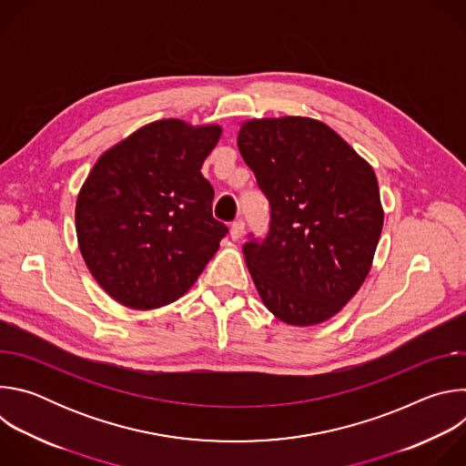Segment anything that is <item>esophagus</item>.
Returning a JSON list of instances; mask_svg holds the SVG:
<instances>
[{
	"instance_id": "34e87169",
	"label": "esophagus",
	"mask_w": 466,
	"mask_h": 466,
	"mask_svg": "<svg viewBox=\"0 0 466 466\" xmlns=\"http://www.w3.org/2000/svg\"><path fill=\"white\" fill-rule=\"evenodd\" d=\"M243 230H245L243 219H236V221L230 225V236H232V239H239V238L243 236Z\"/></svg>"
}]
</instances>
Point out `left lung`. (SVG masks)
<instances>
[{
  "mask_svg": "<svg viewBox=\"0 0 466 466\" xmlns=\"http://www.w3.org/2000/svg\"><path fill=\"white\" fill-rule=\"evenodd\" d=\"M238 147L271 205L269 236L243 247L259 299L293 326L338 315L365 282L383 227L372 166L302 116L247 119Z\"/></svg>",
  "mask_w": 466,
  "mask_h": 466,
  "instance_id": "8db88e82",
  "label": "left lung"
}]
</instances>
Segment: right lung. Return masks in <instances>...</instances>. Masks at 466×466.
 <instances>
[{
  "label": "right lung",
  "instance_id": "right-lung-1",
  "mask_svg": "<svg viewBox=\"0 0 466 466\" xmlns=\"http://www.w3.org/2000/svg\"><path fill=\"white\" fill-rule=\"evenodd\" d=\"M223 128L160 119L105 151L76 205L77 241L116 302L155 309L195 284L228 228L212 216L201 167Z\"/></svg>",
  "mask_w": 466,
  "mask_h": 466
}]
</instances>
